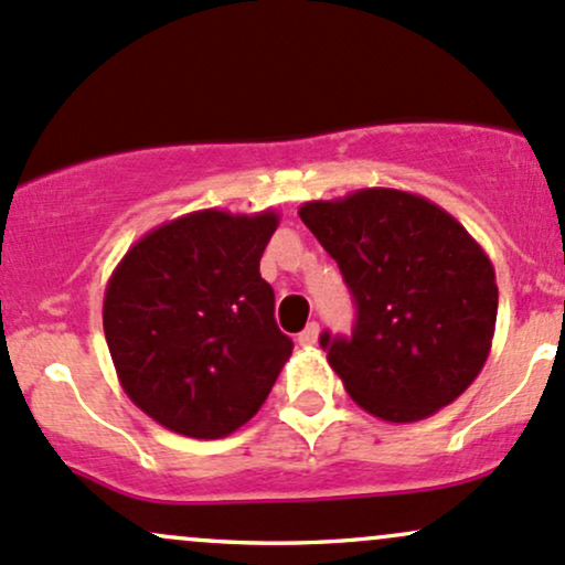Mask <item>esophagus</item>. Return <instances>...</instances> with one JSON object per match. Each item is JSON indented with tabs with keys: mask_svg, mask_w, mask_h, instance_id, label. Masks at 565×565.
Returning <instances> with one entry per match:
<instances>
[{
	"mask_svg": "<svg viewBox=\"0 0 565 565\" xmlns=\"http://www.w3.org/2000/svg\"><path fill=\"white\" fill-rule=\"evenodd\" d=\"M318 333H320V326L318 323H309L307 329L299 333V344H301V348H312V344L318 342Z\"/></svg>",
	"mask_w": 565,
	"mask_h": 565,
	"instance_id": "34e87169",
	"label": "esophagus"
}]
</instances>
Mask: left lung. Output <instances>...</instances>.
<instances>
[{
  "instance_id": "8db88e82",
  "label": "left lung",
  "mask_w": 565,
  "mask_h": 565,
  "mask_svg": "<svg viewBox=\"0 0 565 565\" xmlns=\"http://www.w3.org/2000/svg\"><path fill=\"white\" fill-rule=\"evenodd\" d=\"M355 299L353 337H320L369 415L415 423L452 404L490 355L499 285L488 253L428 199L361 188L301 204Z\"/></svg>"
}]
</instances>
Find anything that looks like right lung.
Returning a JSON list of instances; mask_svg holds the SVG:
<instances>
[{
    "mask_svg": "<svg viewBox=\"0 0 565 565\" xmlns=\"http://www.w3.org/2000/svg\"><path fill=\"white\" fill-rule=\"evenodd\" d=\"M280 215L199 210L153 228L115 266L105 337L120 387L163 428L221 439L269 396L294 342L258 264Z\"/></svg>",
    "mask_w": 565,
    "mask_h": 565,
    "instance_id": "add662e5",
    "label": "right lung"
}]
</instances>
